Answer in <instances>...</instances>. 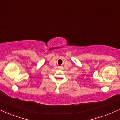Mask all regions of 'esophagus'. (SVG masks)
<instances>
[{"mask_svg":"<svg viewBox=\"0 0 120 120\" xmlns=\"http://www.w3.org/2000/svg\"><path fill=\"white\" fill-rule=\"evenodd\" d=\"M59 69H62V67H59Z\"/></svg>","mask_w":120,"mask_h":120,"instance_id":"esophagus-1","label":"esophagus"}]
</instances>
